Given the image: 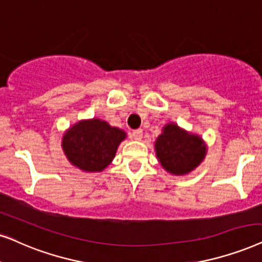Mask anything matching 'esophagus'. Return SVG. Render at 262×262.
<instances>
[{"label": "esophagus", "mask_w": 262, "mask_h": 262, "mask_svg": "<svg viewBox=\"0 0 262 262\" xmlns=\"http://www.w3.org/2000/svg\"><path fill=\"white\" fill-rule=\"evenodd\" d=\"M142 136H143V130H142V128L132 131V138H134L135 141H141Z\"/></svg>", "instance_id": "esophagus-1"}]
</instances>
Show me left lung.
<instances>
[{
    "label": "left lung",
    "mask_w": 262,
    "mask_h": 262,
    "mask_svg": "<svg viewBox=\"0 0 262 262\" xmlns=\"http://www.w3.org/2000/svg\"><path fill=\"white\" fill-rule=\"evenodd\" d=\"M156 158L172 174L183 176L201 164L206 156V144L198 135L186 132L177 124H167L155 142Z\"/></svg>",
    "instance_id": "1"
}]
</instances>
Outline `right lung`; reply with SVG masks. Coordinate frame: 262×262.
Instances as JSON below:
<instances>
[{
  "label": "right lung",
  "instance_id": "right-lung-1",
  "mask_svg": "<svg viewBox=\"0 0 262 262\" xmlns=\"http://www.w3.org/2000/svg\"><path fill=\"white\" fill-rule=\"evenodd\" d=\"M126 134L101 119L81 120L64 132L62 149L73 166L85 172H101L111 164Z\"/></svg>",
  "mask_w": 262,
  "mask_h": 262
}]
</instances>
